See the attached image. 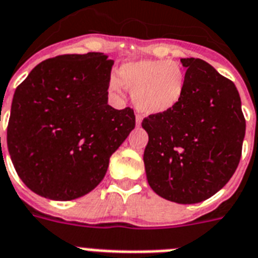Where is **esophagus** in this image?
<instances>
[{"mask_svg": "<svg viewBox=\"0 0 258 258\" xmlns=\"http://www.w3.org/2000/svg\"><path fill=\"white\" fill-rule=\"evenodd\" d=\"M143 120V116L140 115V114H136V124L140 125V123H142Z\"/></svg>", "mask_w": 258, "mask_h": 258, "instance_id": "34e87169", "label": "esophagus"}]
</instances>
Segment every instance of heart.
Wrapping results in <instances>:
<instances>
[{
    "instance_id": "b5f03b06",
    "label": "heart",
    "mask_w": 258,
    "mask_h": 258,
    "mask_svg": "<svg viewBox=\"0 0 258 258\" xmlns=\"http://www.w3.org/2000/svg\"><path fill=\"white\" fill-rule=\"evenodd\" d=\"M115 93L124 86L133 92L136 109L146 114H162L174 109L186 89L185 69L174 60H139L127 62L119 69V80L109 84Z\"/></svg>"
}]
</instances>
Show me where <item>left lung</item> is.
<instances>
[{
    "label": "left lung",
    "instance_id": "1",
    "mask_svg": "<svg viewBox=\"0 0 258 258\" xmlns=\"http://www.w3.org/2000/svg\"><path fill=\"white\" fill-rule=\"evenodd\" d=\"M186 89L170 111L143 119L149 186L170 202L191 205L219 191L239 165L245 118L235 84L201 59H181Z\"/></svg>",
    "mask_w": 258,
    "mask_h": 258
}]
</instances>
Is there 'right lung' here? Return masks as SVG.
Here are the masks:
<instances>
[{"mask_svg":"<svg viewBox=\"0 0 258 258\" xmlns=\"http://www.w3.org/2000/svg\"><path fill=\"white\" fill-rule=\"evenodd\" d=\"M107 57L89 52L47 59L15 89L8 149L19 178L39 196L71 201L92 191L135 128L131 107L107 103L114 64Z\"/></svg>","mask_w":258,"mask_h":258,"instance_id":"obj_1","label":"right lung"}]
</instances>
